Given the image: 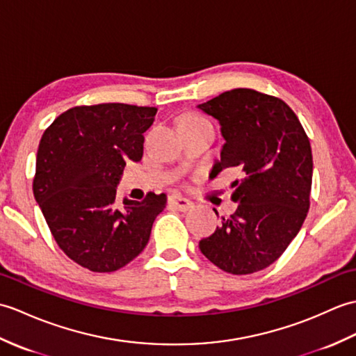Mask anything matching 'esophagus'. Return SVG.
I'll return each mask as SVG.
<instances>
[{
	"label": "esophagus",
	"instance_id": "1",
	"mask_svg": "<svg viewBox=\"0 0 356 356\" xmlns=\"http://www.w3.org/2000/svg\"><path fill=\"white\" fill-rule=\"evenodd\" d=\"M169 204L172 205V207H175L181 211L191 210L193 207V202L191 200H187V198H184V196H179V195L169 196Z\"/></svg>",
	"mask_w": 356,
	"mask_h": 356
}]
</instances>
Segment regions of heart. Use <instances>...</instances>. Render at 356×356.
Masks as SVG:
<instances>
[{"label":"heart","instance_id":"1","mask_svg":"<svg viewBox=\"0 0 356 356\" xmlns=\"http://www.w3.org/2000/svg\"><path fill=\"white\" fill-rule=\"evenodd\" d=\"M192 120H202V118H201V117H198V115H193V114H191V115H186L183 122H192Z\"/></svg>","mask_w":356,"mask_h":356}]
</instances>
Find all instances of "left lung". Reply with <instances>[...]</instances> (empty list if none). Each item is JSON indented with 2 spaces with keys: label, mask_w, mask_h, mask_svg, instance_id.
<instances>
[{
  "label": "left lung",
  "mask_w": 356,
  "mask_h": 356,
  "mask_svg": "<svg viewBox=\"0 0 356 356\" xmlns=\"http://www.w3.org/2000/svg\"><path fill=\"white\" fill-rule=\"evenodd\" d=\"M196 108L216 118L225 140L213 170L241 173L232 183L238 210L200 241V250L227 273L264 270L288 248L309 210V140L285 102L254 90L227 91Z\"/></svg>",
  "instance_id": "8db88e82"
}]
</instances>
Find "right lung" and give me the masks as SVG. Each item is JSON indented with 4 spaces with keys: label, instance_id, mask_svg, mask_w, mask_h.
I'll return each mask as SVG.
<instances>
[{
    "label": "right lung",
    "instance_id": "obj_1",
    "mask_svg": "<svg viewBox=\"0 0 356 356\" xmlns=\"http://www.w3.org/2000/svg\"><path fill=\"white\" fill-rule=\"evenodd\" d=\"M156 108L124 104L76 106L39 141L35 200L60 250L94 273H113L145 250L168 196L117 201L128 161L143 156V132Z\"/></svg>",
    "mask_w": 356,
    "mask_h": 356
}]
</instances>
